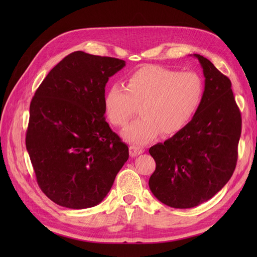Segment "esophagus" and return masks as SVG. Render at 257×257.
Segmentation results:
<instances>
[{"instance_id": "obj_1", "label": "esophagus", "mask_w": 257, "mask_h": 257, "mask_svg": "<svg viewBox=\"0 0 257 257\" xmlns=\"http://www.w3.org/2000/svg\"><path fill=\"white\" fill-rule=\"evenodd\" d=\"M144 151L145 150L143 149V148L139 147V146H135V145L130 146V154H131V157H137V155L142 154Z\"/></svg>"}]
</instances>
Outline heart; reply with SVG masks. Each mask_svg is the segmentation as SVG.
<instances>
[{
    "instance_id": "b5f03b06",
    "label": "heart",
    "mask_w": 257,
    "mask_h": 257,
    "mask_svg": "<svg viewBox=\"0 0 257 257\" xmlns=\"http://www.w3.org/2000/svg\"><path fill=\"white\" fill-rule=\"evenodd\" d=\"M204 82L193 72L179 73L161 66H145L121 84H112L103 98L112 125L125 126L139 105L142 116L122 133L126 142L145 145L161 132L174 135L182 131L198 111L204 97Z\"/></svg>"
}]
</instances>
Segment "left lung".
Instances as JSON below:
<instances>
[{
    "mask_svg": "<svg viewBox=\"0 0 257 257\" xmlns=\"http://www.w3.org/2000/svg\"><path fill=\"white\" fill-rule=\"evenodd\" d=\"M191 56L199 61L205 76L203 102L182 131L149 149L157 164L149 188L161 203L179 209L205 203L228 182L241 135L230 80L208 59Z\"/></svg>",
    "mask_w": 257,
    "mask_h": 257,
    "instance_id": "8db88e82",
    "label": "left lung"
}]
</instances>
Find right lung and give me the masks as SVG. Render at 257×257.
I'll return each instance as SVG.
<instances>
[{"label":"right lung","mask_w":257,"mask_h":257,"mask_svg":"<svg viewBox=\"0 0 257 257\" xmlns=\"http://www.w3.org/2000/svg\"><path fill=\"white\" fill-rule=\"evenodd\" d=\"M125 61L83 51L46 76L30 105L26 146L37 183L69 209L98 205L128 159V147L104 118L108 79Z\"/></svg>","instance_id":"add662e5"}]
</instances>
